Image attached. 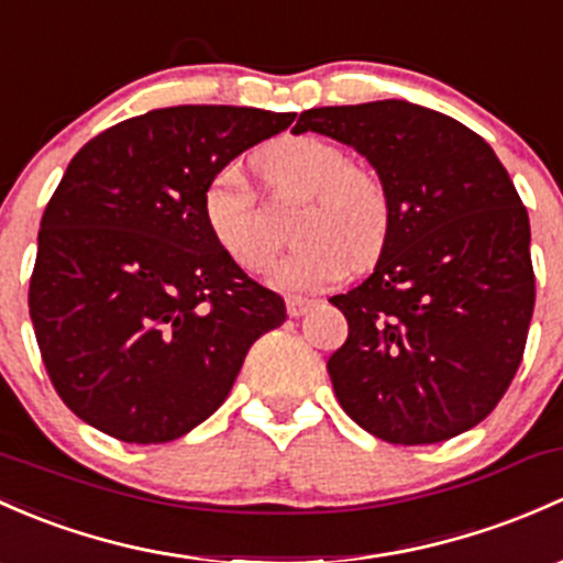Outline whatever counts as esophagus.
Segmentation results:
<instances>
[{"label":"esophagus","mask_w":563,"mask_h":563,"mask_svg":"<svg viewBox=\"0 0 563 563\" xmlns=\"http://www.w3.org/2000/svg\"><path fill=\"white\" fill-rule=\"evenodd\" d=\"M310 307H312V299H307V297H288L286 299V310H288V316H291V318L305 316Z\"/></svg>","instance_id":"1"}]
</instances>
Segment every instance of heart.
Segmentation results:
<instances>
[{"mask_svg": "<svg viewBox=\"0 0 563 563\" xmlns=\"http://www.w3.org/2000/svg\"><path fill=\"white\" fill-rule=\"evenodd\" d=\"M253 162L275 197L307 199L294 227L301 242L272 269L277 288L318 291L347 269H369L386 251L394 223L388 186L375 169L353 164L345 147L321 137H283ZM202 216L216 245L242 269L262 272L275 258L280 240L236 167H221L207 180Z\"/></svg>", "mask_w": 563, "mask_h": 563, "instance_id": "heart-1", "label": "heart"}]
</instances>
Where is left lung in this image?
I'll list each match as a JSON object with an SVG mask.
<instances>
[{"label":"left lung","mask_w":563,"mask_h":563,"mask_svg":"<svg viewBox=\"0 0 563 563\" xmlns=\"http://www.w3.org/2000/svg\"><path fill=\"white\" fill-rule=\"evenodd\" d=\"M356 147L394 223L375 272L329 301L347 340L327 369L342 410L390 445L472 429L510 388L534 312L529 212L481 134L405 99L301 112L294 134Z\"/></svg>","instance_id":"left-lung-1"}]
</instances>
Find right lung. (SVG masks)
<instances>
[{
    "instance_id": "right-lung-1",
    "label": "right lung",
    "mask_w": 563,
    "mask_h": 563,
    "mask_svg": "<svg viewBox=\"0 0 563 563\" xmlns=\"http://www.w3.org/2000/svg\"><path fill=\"white\" fill-rule=\"evenodd\" d=\"M294 112L151 110L75 153L43 212L29 316L64 405L121 442L188 434L232 390L280 294L236 266L202 216L212 175Z\"/></svg>"
}]
</instances>
